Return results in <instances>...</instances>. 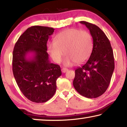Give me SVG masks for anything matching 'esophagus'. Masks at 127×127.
Segmentation results:
<instances>
[{"label":"esophagus","mask_w":127,"mask_h":127,"mask_svg":"<svg viewBox=\"0 0 127 127\" xmlns=\"http://www.w3.org/2000/svg\"><path fill=\"white\" fill-rule=\"evenodd\" d=\"M68 70V69L66 68H63L62 69V72L63 73H65V72H67Z\"/></svg>","instance_id":"1"}]
</instances>
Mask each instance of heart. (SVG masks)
<instances>
[{"label": "heart", "instance_id": "1", "mask_svg": "<svg viewBox=\"0 0 127 127\" xmlns=\"http://www.w3.org/2000/svg\"><path fill=\"white\" fill-rule=\"evenodd\" d=\"M92 48V38L89 32L71 28L58 34L55 41L48 44V50L57 63L61 62L65 53L64 64L68 66L74 62L81 64L86 61L90 57Z\"/></svg>", "mask_w": 127, "mask_h": 127}]
</instances>
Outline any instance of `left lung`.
I'll list each match as a JSON object with an SVG mask.
<instances>
[{
    "instance_id": "1",
    "label": "left lung",
    "mask_w": 127,
    "mask_h": 127,
    "mask_svg": "<svg viewBox=\"0 0 127 127\" xmlns=\"http://www.w3.org/2000/svg\"><path fill=\"white\" fill-rule=\"evenodd\" d=\"M90 30L93 49L89 59L75 70L73 86L87 98L99 97L106 91L114 70V58L110 42L105 33L92 23L81 21Z\"/></svg>"
}]
</instances>
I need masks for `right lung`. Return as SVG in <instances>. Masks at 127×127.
I'll list each match as a JSON object with an SVG mask.
<instances>
[{"label":"right lung","mask_w":127,"mask_h":127,"mask_svg":"<svg viewBox=\"0 0 127 127\" xmlns=\"http://www.w3.org/2000/svg\"><path fill=\"white\" fill-rule=\"evenodd\" d=\"M54 29L33 26L19 37L13 51L12 69L17 84L27 98L36 103L50 100L55 94L56 81L62 75L61 67L51 63L47 42ZM32 52L33 57L27 55Z\"/></svg>","instance_id":"obj_1"}]
</instances>
